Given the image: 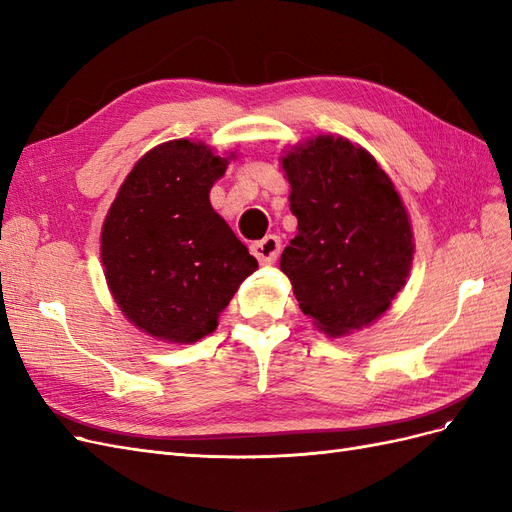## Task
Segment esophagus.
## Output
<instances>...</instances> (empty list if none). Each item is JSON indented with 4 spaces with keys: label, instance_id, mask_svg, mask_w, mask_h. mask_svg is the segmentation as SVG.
I'll use <instances>...</instances> for the list:
<instances>
[{
    "label": "esophagus",
    "instance_id": "obj_1",
    "mask_svg": "<svg viewBox=\"0 0 512 512\" xmlns=\"http://www.w3.org/2000/svg\"><path fill=\"white\" fill-rule=\"evenodd\" d=\"M280 250H282V241L275 235H267L265 239L252 243V254L258 258L260 265H273L277 256H280Z\"/></svg>",
    "mask_w": 512,
    "mask_h": 512
}]
</instances>
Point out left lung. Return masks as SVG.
Wrapping results in <instances>:
<instances>
[{
    "label": "left lung",
    "instance_id": "1",
    "mask_svg": "<svg viewBox=\"0 0 512 512\" xmlns=\"http://www.w3.org/2000/svg\"><path fill=\"white\" fill-rule=\"evenodd\" d=\"M282 164L299 232L280 269L320 331L361 329L406 284L414 254L406 207L378 162L342 136L294 147Z\"/></svg>",
    "mask_w": 512,
    "mask_h": 512
}]
</instances>
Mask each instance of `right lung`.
Segmentation results:
<instances>
[{"label": "right lung", "mask_w": 512, "mask_h": 512, "mask_svg": "<svg viewBox=\"0 0 512 512\" xmlns=\"http://www.w3.org/2000/svg\"><path fill=\"white\" fill-rule=\"evenodd\" d=\"M228 160L192 141H170L136 162L102 226V265L121 312L145 333L194 344L256 258L213 211L209 190Z\"/></svg>", "instance_id": "add662e5"}]
</instances>
